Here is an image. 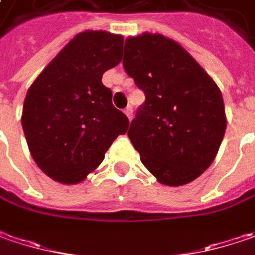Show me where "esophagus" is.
I'll use <instances>...</instances> for the list:
<instances>
[{
    "label": "esophagus",
    "mask_w": 255,
    "mask_h": 255,
    "mask_svg": "<svg viewBox=\"0 0 255 255\" xmlns=\"http://www.w3.org/2000/svg\"><path fill=\"white\" fill-rule=\"evenodd\" d=\"M125 113L129 118V121H132V118H133V109H132V106H128V108L125 109Z\"/></svg>",
    "instance_id": "34e87169"
}]
</instances>
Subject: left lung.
I'll list each match as a JSON object with an SVG mask.
<instances>
[{"label":"left lung","mask_w":255,"mask_h":255,"mask_svg":"<svg viewBox=\"0 0 255 255\" xmlns=\"http://www.w3.org/2000/svg\"><path fill=\"white\" fill-rule=\"evenodd\" d=\"M123 67L145 93L128 132L142 163L163 185L197 179L215 159L227 128L218 86L160 34L126 38Z\"/></svg>","instance_id":"1"}]
</instances>
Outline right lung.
Here are the masks:
<instances>
[{
  "label": "right lung",
  "mask_w": 255,
  "mask_h": 255,
  "mask_svg": "<svg viewBox=\"0 0 255 255\" xmlns=\"http://www.w3.org/2000/svg\"><path fill=\"white\" fill-rule=\"evenodd\" d=\"M123 37L77 34L28 89L21 125L32 159L51 179L77 184L105 159L129 119L112 105L102 76L122 60Z\"/></svg>",
  "instance_id": "right-lung-1"
}]
</instances>
